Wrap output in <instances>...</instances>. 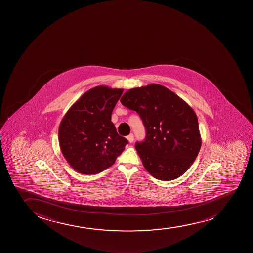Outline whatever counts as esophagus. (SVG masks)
Here are the masks:
<instances>
[{"label":"esophagus","mask_w":253,"mask_h":253,"mask_svg":"<svg viewBox=\"0 0 253 253\" xmlns=\"http://www.w3.org/2000/svg\"><path fill=\"white\" fill-rule=\"evenodd\" d=\"M126 138H127V140L129 141V143H132L133 140H134V136H133L132 133H131V134L128 135L127 137H126Z\"/></svg>","instance_id":"esophagus-1"}]
</instances>
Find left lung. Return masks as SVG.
<instances>
[{
    "label": "left lung",
    "instance_id": "left-lung-1",
    "mask_svg": "<svg viewBox=\"0 0 253 253\" xmlns=\"http://www.w3.org/2000/svg\"><path fill=\"white\" fill-rule=\"evenodd\" d=\"M121 102L138 113L146 129L145 140L135 144L146 170L162 181L184 174L202 146L193 108L174 92L155 84L129 89Z\"/></svg>",
    "mask_w": 253,
    "mask_h": 253
}]
</instances>
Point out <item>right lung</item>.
<instances>
[{"mask_svg":"<svg viewBox=\"0 0 253 253\" xmlns=\"http://www.w3.org/2000/svg\"><path fill=\"white\" fill-rule=\"evenodd\" d=\"M122 88L97 86L85 92L62 119L61 152L76 171L94 175L114 165L128 141L118 134L111 115Z\"/></svg>","mask_w":253,"mask_h":253,"instance_id":"obj_1","label":"right lung"}]
</instances>
